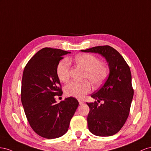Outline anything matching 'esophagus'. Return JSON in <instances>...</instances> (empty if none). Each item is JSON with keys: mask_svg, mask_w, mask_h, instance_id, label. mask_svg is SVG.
Wrapping results in <instances>:
<instances>
[{"mask_svg": "<svg viewBox=\"0 0 151 151\" xmlns=\"http://www.w3.org/2000/svg\"><path fill=\"white\" fill-rule=\"evenodd\" d=\"M78 102H79V104H80V105L83 104V103H84V101H82V100H80V99H78Z\"/></svg>", "mask_w": 151, "mask_h": 151, "instance_id": "34e87169", "label": "esophagus"}]
</instances>
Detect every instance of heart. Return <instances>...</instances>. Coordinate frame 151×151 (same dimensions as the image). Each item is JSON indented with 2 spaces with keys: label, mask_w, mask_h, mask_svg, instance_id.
Returning <instances> with one entry per match:
<instances>
[{
  "label": "heart",
  "mask_w": 151,
  "mask_h": 151,
  "mask_svg": "<svg viewBox=\"0 0 151 151\" xmlns=\"http://www.w3.org/2000/svg\"><path fill=\"white\" fill-rule=\"evenodd\" d=\"M73 61L78 66L85 71L84 79L88 80L95 86L101 85L106 80L108 75V69L104 64L101 63L99 59L93 55L83 54L76 55ZM70 64L67 60L63 59L58 63L56 68V74L59 80L66 82L70 79ZM91 90V85L87 81L82 82L71 81L68 83L64 91L68 96L81 98Z\"/></svg>",
  "instance_id": "b5f03b06"
}]
</instances>
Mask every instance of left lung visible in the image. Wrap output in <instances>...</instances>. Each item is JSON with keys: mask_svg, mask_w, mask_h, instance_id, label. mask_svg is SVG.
<instances>
[{"mask_svg": "<svg viewBox=\"0 0 151 151\" xmlns=\"http://www.w3.org/2000/svg\"><path fill=\"white\" fill-rule=\"evenodd\" d=\"M84 52L99 54L105 58L109 75L101 88L91 97L97 101L87 102L90 108L87 117L88 130L93 135L108 137L118 133L125 123L133 96L130 67L118 52L109 45L97 46Z\"/></svg>", "mask_w": 151, "mask_h": 151, "instance_id": "1", "label": "left lung"}]
</instances>
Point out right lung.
I'll return each instance as SVG.
<instances>
[{
  "instance_id": "1",
  "label": "right lung",
  "mask_w": 151,
  "mask_h": 151,
  "mask_svg": "<svg viewBox=\"0 0 151 151\" xmlns=\"http://www.w3.org/2000/svg\"><path fill=\"white\" fill-rule=\"evenodd\" d=\"M70 52L45 47L38 51L26 65L21 83V102L30 127L48 139L63 136L68 131L78 106L75 97L57 103L61 85L56 74L58 63Z\"/></svg>"
}]
</instances>
